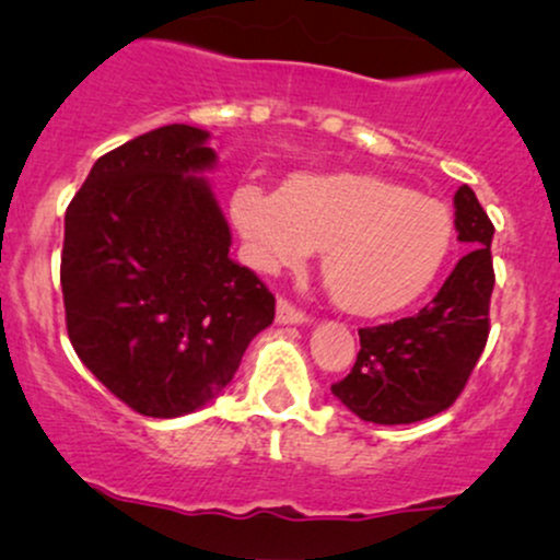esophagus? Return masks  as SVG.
Wrapping results in <instances>:
<instances>
[{"label": "esophagus", "instance_id": "obj_1", "mask_svg": "<svg viewBox=\"0 0 560 560\" xmlns=\"http://www.w3.org/2000/svg\"><path fill=\"white\" fill-rule=\"evenodd\" d=\"M276 324L281 326H300V324H307V316L298 307L292 305V302L287 300H279V305H276Z\"/></svg>", "mask_w": 560, "mask_h": 560}]
</instances>
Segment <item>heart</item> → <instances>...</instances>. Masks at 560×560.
I'll return each mask as SVG.
<instances>
[{"instance_id":"heart-1","label":"heart","mask_w":560,"mask_h":560,"mask_svg":"<svg viewBox=\"0 0 560 560\" xmlns=\"http://www.w3.org/2000/svg\"><path fill=\"white\" fill-rule=\"evenodd\" d=\"M229 210L249 266L281 273L320 247L334 302L361 318L413 305L453 244V218L440 199L376 173H294L279 195L242 184Z\"/></svg>"}]
</instances>
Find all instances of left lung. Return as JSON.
<instances>
[{"instance_id": "left-lung-1", "label": "left lung", "mask_w": 560, "mask_h": 560, "mask_svg": "<svg viewBox=\"0 0 560 560\" xmlns=\"http://www.w3.org/2000/svg\"><path fill=\"white\" fill-rule=\"evenodd\" d=\"M455 231L468 253L416 316L361 329L352 371L331 387L358 419L384 427L432 419L466 387L490 334L494 226L464 184L453 197Z\"/></svg>"}]
</instances>
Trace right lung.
<instances>
[{"label":"right lung","instance_id":"1","mask_svg":"<svg viewBox=\"0 0 560 560\" xmlns=\"http://www.w3.org/2000/svg\"><path fill=\"white\" fill-rule=\"evenodd\" d=\"M205 128L126 141L68 205L60 284L75 355L141 416L178 419L229 387L276 300L229 258L231 229L202 173Z\"/></svg>","mask_w":560,"mask_h":560}]
</instances>
